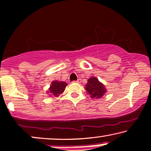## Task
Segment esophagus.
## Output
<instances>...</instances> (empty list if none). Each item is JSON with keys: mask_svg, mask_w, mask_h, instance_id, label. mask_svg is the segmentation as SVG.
Here are the masks:
<instances>
[{"mask_svg": "<svg viewBox=\"0 0 151 151\" xmlns=\"http://www.w3.org/2000/svg\"><path fill=\"white\" fill-rule=\"evenodd\" d=\"M81 82V79H78V80L77 81H73V83H80Z\"/></svg>", "mask_w": 151, "mask_h": 151, "instance_id": "1", "label": "esophagus"}]
</instances>
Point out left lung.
Instances as JSON below:
<instances>
[{"mask_svg":"<svg viewBox=\"0 0 151 151\" xmlns=\"http://www.w3.org/2000/svg\"><path fill=\"white\" fill-rule=\"evenodd\" d=\"M87 81L85 89L92 99H101L107 92L105 85L96 77H90Z\"/></svg>","mask_w":151,"mask_h":151,"instance_id":"8db88e82","label":"left lung"}]
</instances>
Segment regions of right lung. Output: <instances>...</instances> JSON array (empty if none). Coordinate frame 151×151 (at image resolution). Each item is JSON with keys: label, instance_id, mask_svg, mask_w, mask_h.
Listing matches in <instances>:
<instances>
[{"label": "right lung", "instance_id": "obj_1", "mask_svg": "<svg viewBox=\"0 0 151 151\" xmlns=\"http://www.w3.org/2000/svg\"><path fill=\"white\" fill-rule=\"evenodd\" d=\"M67 85H68V83L65 81H60L57 80L53 81L51 82V84H50L46 93L48 94L49 96L58 97L64 92Z\"/></svg>", "mask_w": 151, "mask_h": 151}]
</instances>
